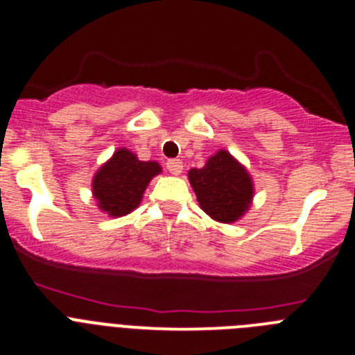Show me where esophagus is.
Masks as SVG:
<instances>
[{"label": "esophagus", "instance_id": "34e87169", "mask_svg": "<svg viewBox=\"0 0 355 355\" xmlns=\"http://www.w3.org/2000/svg\"><path fill=\"white\" fill-rule=\"evenodd\" d=\"M166 168L171 175H180L184 170V163L180 159H168Z\"/></svg>", "mask_w": 355, "mask_h": 355}]
</instances>
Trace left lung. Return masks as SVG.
Masks as SVG:
<instances>
[{"instance_id": "1", "label": "left lung", "mask_w": 355, "mask_h": 355, "mask_svg": "<svg viewBox=\"0 0 355 355\" xmlns=\"http://www.w3.org/2000/svg\"><path fill=\"white\" fill-rule=\"evenodd\" d=\"M189 182L200 209L220 223H234L249 209L254 185L247 170L225 149H220L202 168L189 171Z\"/></svg>"}]
</instances>
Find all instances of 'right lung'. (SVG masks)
Listing matches in <instances>:
<instances>
[{
  "instance_id": "right-lung-1",
  "label": "right lung",
  "mask_w": 355,
  "mask_h": 355,
  "mask_svg": "<svg viewBox=\"0 0 355 355\" xmlns=\"http://www.w3.org/2000/svg\"><path fill=\"white\" fill-rule=\"evenodd\" d=\"M159 173V163L141 161L132 151L120 148L96 171L92 196L106 214L125 216L141 204L146 187Z\"/></svg>"
}]
</instances>
